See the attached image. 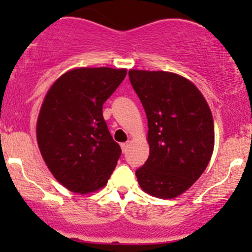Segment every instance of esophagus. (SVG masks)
<instances>
[{
  "label": "esophagus",
  "instance_id": "34e87169",
  "mask_svg": "<svg viewBox=\"0 0 252 252\" xmlns=\"http://www.w3.org/2000/svg\"><path fill=\"white\" fill-rule=\"evenodd\" d=\"M128 145H129V141H126V142H122V144H121L122 151L126 152V149H128Z\"/></svg>",
  "mask_w": 252,
  "mask_h": 252
}]
</instances>
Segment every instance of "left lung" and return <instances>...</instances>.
<instances>
[{
  "label": "left lung",
  "instance_id": "1",
  "mask_svg": "<svg viewBox=\"0 0 252 252\" xmlns=\"http://www.w3.org/2000/svg\"><path fill=\"white\" fill-rule=\"evenodd\" d=\"M129 79L149 126V158L135 175L145 192L173 199L201 177L210 162L212 113L199 89L174 73L131 69Z\"/></svg>",
  "mask_w": 252,
  "mask_h": 252
}]
</instances>
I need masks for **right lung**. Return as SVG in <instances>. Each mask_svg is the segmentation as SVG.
I'll return each instance as SVG.
<instances>
[{
  "label": "right lung",
  "mask_w": 252,
  "mask_h": 252,
  "mask_svg": "<svg viewBox=\"0 0 252 252\" xmlns=\"http://www.w3.org/2000/svg\"><path fill=\"white\" fill-rule=\"evenodd\" d=\"M126 75V69L78 68L55 81L42 102L36 138L53 177L80 194L100 189L121 157L102 106Z\"/></svg>",
  "instance_id": "1"
}]
</instances>
